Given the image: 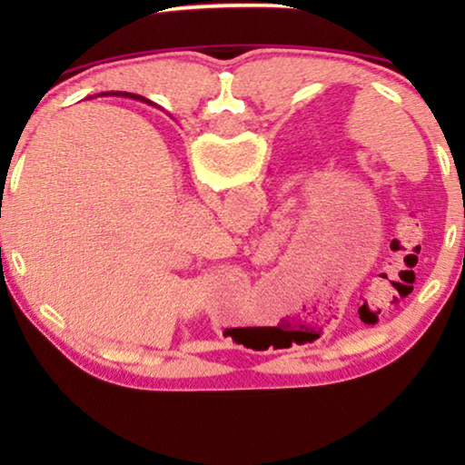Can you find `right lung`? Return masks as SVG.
Listing matches in <instances>:
<instances>
[{
    "label": "right lung",
    "instance_id": "obj_1",
    "mask_svg": "<svg viewBox=\"0 0 465 465\" xmlns=\"http://www.w3.org/2000/svg\"><path fill=\"white\" fill-rule=\"evenodd\" d=\"M124 97H135V94H124ZM145 101V99H143ZM148 104H150V101H148Z\"/></svg>",
    "mask_w": 465,
    "mask_h": 465
}]
</instances>
